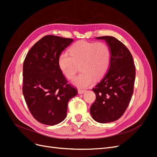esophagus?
<instances>
[{
    "label": "esophagus",
    "instance_id": "34e87169",
    "mask_svg": "<svg viewBox=\"0 0 157 157\" xmlns=\"http://www.w3.org/2000/svg\"><path fill=\"white\" fill-rule=\"evenodd\" d=\"M85 92H86V90H80V89H79V90H78V94H82L84 93Z\"/></svg>",
    "mask_w": 157,
    "mask_h": 157
}]
</instances>
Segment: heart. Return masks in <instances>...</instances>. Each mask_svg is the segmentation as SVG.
I'll return each instance as SVG.
<instances>
[{"label":"heart","instance_id":"b5f03b06","mask_svg":"<svg viewBox=\"0 0 157 157\" xmlns=\"http://www.w3.org/2000/svg\"><path fill=\"white\" fill-rule=\"evenodd\" d=\"M111 59V52L105 42L80 40L71 46L69 54L63 52L58 58L59 68L68 78L77 73L78 65L82 72L71 80L75 86L86 88L94 78H99L106 73Z\"/></svg>","mask_w":157,"mask_h":157}]
</instances>
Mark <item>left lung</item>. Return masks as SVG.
Segmentation results:
<instances>
[{
	"instance_id": "8db88e82",
	"label": "left lung",
	"mask_w": 157,
	"mask_h": 157,
	"mask_svg": "<svg viewBox=\"0 0 157 157\" xmlns=\"http://www.w3.org/2000/svg\"><path fill=\"white\" fill-rule=\"evenodd\" d=\"M106 41L111 52L107 73L92 90L96 101L90 114L99 123H107L120 118L126 111L134 92L136 67L132 56L126 46L111 36L96 37Z\"/></svg>"
}]
</instances>
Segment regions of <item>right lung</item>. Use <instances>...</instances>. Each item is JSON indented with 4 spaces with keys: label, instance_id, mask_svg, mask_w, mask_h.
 <instances>
[{
    "label": "right lung",
    "instance_id": "1",
    "mask_svg": "<svg viewBox=\"0 0 157 157\" xmlns=\"http://www.w3.org/2000/svg\"><path fill=\"white\" fill-rule=\"evenodd\" d=\"M73 41L44 36L33 46L23 62V96L31 115L42 124L53 126L62 122L69 99L78 93L58 65L61 52Z\"/></svg>",
    "mask_w": 157,
    "mask_h": 157
}]
</instances>
